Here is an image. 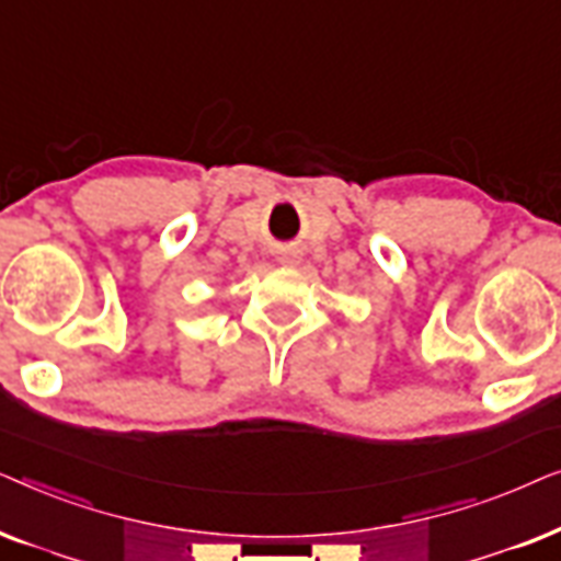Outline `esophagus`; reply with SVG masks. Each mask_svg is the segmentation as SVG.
<instances>
[{"instance_id":"esophagus-1","label":"esophagus","mask_w":561,"mask_h":561,"mask_svg":"<svg viewBox=\"0 0 561 561\" xmlns=\"http://www.w3.org/2000/svg\"><path fill=\"white\" fill-rule=\"evenodd\" d=\"M283 263H294V257H290V255H286V257H283Z\"/></svg>"}]
</instances>
